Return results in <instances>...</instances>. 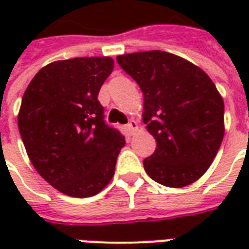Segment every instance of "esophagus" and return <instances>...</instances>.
I'll use <instances>...</instances> for the list:
<instances>
[{"mask_svg": "<svg viewBox=\"0 0 249 249\" xmlns=\"http://www.w3.org/2000/svg\"><path fill=\"white\" fill-rule=\"evenodd\" d=\"M137 128H139V124L136 123L135 120H132L129 124L126 125V130H128V133H129V135H133L136 130H137Z\"/></svg>", "mask_w": 249, "mask_h": 249, "instance_id": "34e87169", "label": "esophagus"}]
</instances>
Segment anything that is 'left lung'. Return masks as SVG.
I'll list each match as a JSON object with an SVG mask.
<instances>
[{"instance_id": "1", "label": "left lung", "mask_w": 249, "mask_h": 249, "mask_svg": "<svg viewBox=\"0 0 249 249\" xmlns=\"http://www.w3.org/2000/svg\"><path fill=\"white\" fill-rule=\"evenodd\" d=\"M144 96L142 121L156 140L144 160L148 176L169 188L197 181L224 137V101L213 81L191 61L162 51L117 56Z\"/></svg>"}]
</instances>
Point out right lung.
I'll use <instances>...</instances> for the list:
<instances>
[{"mask_svg":"<svg viewBox=\"0 0 249 249\" xmlns=\"http://www.w3.org/2000/svg\"><path fill=\"white\" fill-rule=\"evenodd\" d=\"M110 57H77L44 66L26 88L18 129L36 171L71 197L101 192L114 175L124 136L104 123L97 96Z\"/></svg>","mask_w":249,"mask_h":249,"instance_id":"right-lung-1","label":"right lung"}]
</instances>
